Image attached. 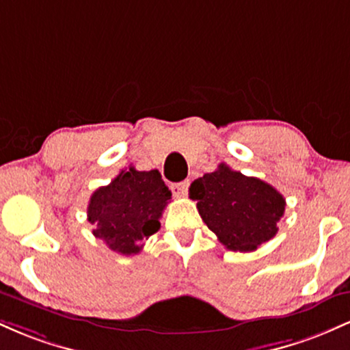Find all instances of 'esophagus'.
<instances>
[{
    "instance_id": "1",
    "label": "esophagus",
    "mask_w": 350,
    "mask_h": 350,
    "mask_svg": "<svg viewBox=\"0 0 350 350\" xmlns=\"http://www.w3.org/2000/svg\"><path fill=\"white\" fill-rule=\"evenodd\" d=\"M172 189V194L178 196V198H184L187 194V189H189V180H183V183H176L171 186Z\"/></svg>"
}]
</instances>
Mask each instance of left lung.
Returning a JSON list of instances; mask_svg holds the SVG:
<instances>
[{"label": "left lung", "mask_w": 350, "mask_h": 350, "mask_svg": "<svg viewBox=\"0 0 350 350\" xmlns=\"http://www.w3.org/2000/svg\"><path fill=\"white\" fill-rule=\"evenodd\" d=\"M189 196L198 200L199 214L228 250L253 252L278 232L284 198L258 178L220 164L214 172L196 179Z\"/></svg>", "instance_id": "obj_1"}]
</instances>
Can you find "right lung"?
<instances>
[{
  "mask_svg": "<svg viewBox=\"0 0 350 350\" xmlns=\"http://www.w3.org/2000/svg\"><path fill=\"white\" fill-rule=\"evenodd\" d=\"M171 191L158 170H123L108 186L92 194L87 207L88 222L94 235L103 240L113 252L135 255L159 230L164 207Z\"/></svg>",
  "mask_w": 350,
  "mask_h": 350,
  "instance_id": "add662e5",
  "label": "right lung"
}]
</instances>
